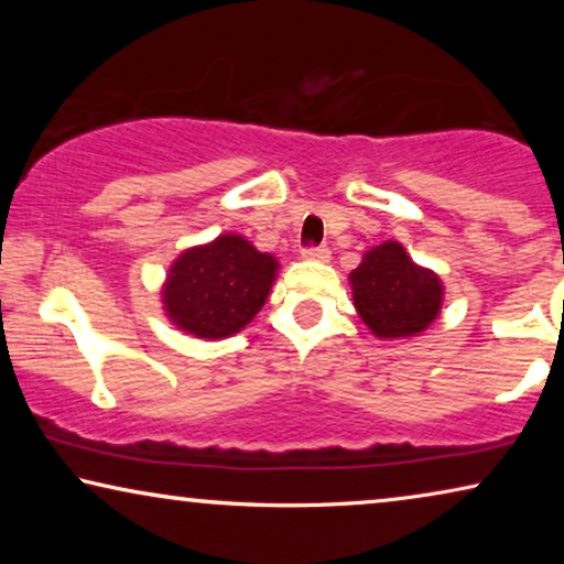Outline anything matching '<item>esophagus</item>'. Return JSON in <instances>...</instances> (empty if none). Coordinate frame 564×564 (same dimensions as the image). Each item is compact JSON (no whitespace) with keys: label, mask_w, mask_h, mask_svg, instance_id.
Here are the masks:
<instances>
[{"label":"esophagus","mask_w":564,"mask_h":564,"mask_svg":"<svg viewBox=\"0 0 564 564\" xmlns=\"http://www.w3.org/2000/svg\"><path fill=\"white\" fill-rule=\"evenodd\" d=\"M303 259H311V261H328V259H330V249H328V246H305V249H303Z\"/></svg>","instance_id":"esophagus-1"}]
</instances>
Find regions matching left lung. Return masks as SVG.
<instances>
[{
	"label": "left lung",
	"instance_id": "left-lung-1",
	"mask_svg": "<svg viewBox=\"0 0 564 564\" xmlns=\"http://www.w3.org/2000/svg\"><path fill=\"white\" fill-rule=\"evenodd\" d=\"M349 280L361 321L380 338L421 334L442 307L438 276L415 267L395 241L369 249Z\"/></svg>",
	"mask_w": 564,
	"mask_h": 564
}]
</instances>
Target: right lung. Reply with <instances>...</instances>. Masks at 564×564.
I'll use <instances>...</instances> for the list:
<instances>
[{
    "instance_id": "1",
    "label": "right lung",
    "mask_w": 564,
    "mask_h": 564,
    "mask_svg": "<svg viewBox=\"0 0 564 564\" xmlns=\"http://www.w3.org/2000/svg\"><path fill=\"white\" fill-rule=\"evenodd\" d=\"M276 261L241 236H220L210 246L184 251L164 288L169 318L199 338L241 330L267 303Z\"/></svg>"
}]
</instances>
